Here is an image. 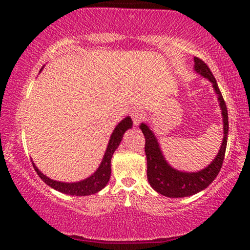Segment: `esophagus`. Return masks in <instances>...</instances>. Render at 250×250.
Returning a JSON list of instances; mask_svg holds the SVG:
<instances>
[{
    "label": "esophagus",
    "instance_id": "1",
    "mask_svg": "<svg viewBox=\"0 0 250 250\" xmlns=\"http://www.w3.org/2000/svg\"><path fill=\"white\" fill-rule=\"evenodd\" d=\"M130 114H131V119H133V122H134L135 125H137L140 122L142 121L143 113H142V110L140 108L131 109V113Z\"/></svg>",
    "mask_w": 250,
    "mask_h": 250
}]
</instances>
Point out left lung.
<instances>
[{
    "mask_svg": "<svg viewBox=\"0 0 250 250\" xmlns=\"http://www.w3.org/2000/svg\"><path fill=\"white\" fill-rule=\"evenodd\" d=\"M195 70L201 74L203 77L208 79L213 83V87L219 96L220 107L222 110L223 117V136L222 145H221L220 151L214 161L208 166L207 168L202 169L197 173H183L176 169L171 168L165 160L161 153V149L159 147V143L156 141V137L153 131L145 123L140 125L143 135L146 139L145 151L147 156V177L149 185L153 187L157 193L168 197H186L199 193L207 188L209 185L215 180L222 167L223 159H225L227 139H228V111L222 94H221L216 80L210 69L202 60L199 57H194Z\"/></svg>",
    "mask_w": 250,
    "mask_h": 250,
    "instance_id": "8db88e82",
    "label": "left lung"
}]
</instances>
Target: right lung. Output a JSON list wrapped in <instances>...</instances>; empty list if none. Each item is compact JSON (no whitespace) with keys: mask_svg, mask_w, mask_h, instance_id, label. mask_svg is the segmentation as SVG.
I'll list each match as a JSON object with an SVG mask.
<instances>
[{"mask_svg":"<svg viewBox=\"0 0 250 250\" xmlns=\"http://www.w3.org/2000/svg\"><path fill=\"white\" fill-rule=\"evenodd\" d=\"M131 125H133V121H131V119L129 116L125 117V120H122V121L116 125L115 130L111 134L110 140H109L107 150H105L104 156H103L101 165H100L99 169H97L95 173L91 175L90 177H88V179L74 183L59 182V181H54L45 176V175H43L33 163L34 169H35L37 175L41 177L43 182L47 183V185L50 186L51 188L61 191V193L68 195H75V196H85V195L95 194L107 186L111 174V157H113L114 151L116 150L117 147H119L125 131L127 130V129L131 128Z\"/></svg>","mask_w":250,"mask_h":250,"instance_id":"1","label":"right lung"}]
</instances>
